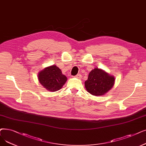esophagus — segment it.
Segmentation results:
<instances>
[{
    "mask_svg": "<svg viewBox=\"0 0 146 146\" xmlns=\"http://www.w3.org/2000/svg\"><path fill=\"white\" fill-rule=\"evenodd\" d=\"M75 77H76V78H78V79H80V78H81V77H82V76H81V74H77L76 76H75Z\"/></svg>",
    "mask_w": 146,
    "mask_h": 146,
    "instance_id": "1",
    "label": "esophagus"
}]
</instances>
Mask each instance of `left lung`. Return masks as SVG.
I'll return each instance as SVG.
<instances>
[{"label": "left lung", "mask_w": 146, "mask_h": 146, "mask_svg": "<svg viewBox=\"0 0 146 146\" xmlns=\"http://www.w3.org/2000/svg\"><path fill=\"white\" fill-rule=\"evenodd\" d=\"M114 84V76L98 68L92 70L85 82L87 91L95 96H104L111 90Z\"/></svg>", "instance_id": "obj_1"}]
</instances>
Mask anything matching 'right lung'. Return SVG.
<instances>
[{
    "label": "right lung",
    "instance_id": "add662e5",
    "mask_svg": "<svg viewBox=\"0 0 146 146\" xmlns=\"http://www.w3.org/2000/svg\"><path fill=\"white\" fill-rule=\"evenodd\" d=\"M38 79L40 84L49 91L60 90L65 84L67 79L58 67L52 65L47 67L38 74Z\"/></svg>",
    "mask_w": 146,
    "mask_h": 146
}]
</instances>
